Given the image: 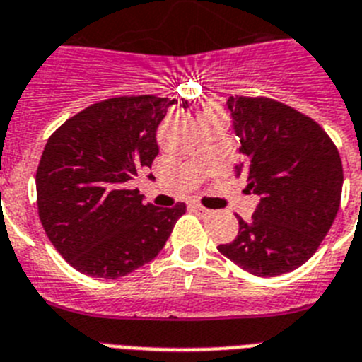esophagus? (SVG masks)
<instances>
[{
    "mask_svg": "<svg viewBox=\"0 0 362 362\" xmlns=\"http://www.w3.org/2000/svg\"><path fill=\"white\" fill-rule=\"evenodd\" d=\"M191 207H193L194 213L200 214V216H207V214H211V211L207 209V207H204V205H200V204H193Z\"/></svg>",
    "mask_w": 362,
    "mask_h": 362,
    "instance_id": "34e87169",
    "label": "esophagus"
}]
</instances>
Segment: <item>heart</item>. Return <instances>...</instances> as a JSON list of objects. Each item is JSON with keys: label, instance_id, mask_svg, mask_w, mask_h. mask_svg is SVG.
<instances>
[{"label": "heart", "instance_id": "obj_1", "mask_svg": "<svg viewBox=\"0 0 362 362\" xmlns=\"http://www.w3.org/2000/svg\"><path fill=\"white\" fill-rule=\"evenodd\" d=\"M213 115H223V113H221L216 106H213V104H207V106L200 112V119L202 117H213Z\"/></svg>", "mask_w": 362, "mask_h": 362}]
</instances>
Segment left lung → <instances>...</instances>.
<instances>
[{
	"label": "left lung",
	"mask_w": 362,
	"mask_h": 362,
	"mask_svg": "<svg viewBox=\"0 0 362 362\" xmlns=\"http://www.w3.org/2000/svg\"><path fill=\"white\" fill-rule=\"evenodd\" d=\"M240 136L236 177L259 197L250 221L218 245L221 256L259 278L292 272L314 256L341 205L343 164L328 133L305 113L270 97H229Z\"/></svg>",
	"instance_id": "left-lung-1"
}]
</instances>
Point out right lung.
I'll return each instance as SVG.
<instances>
[{
  "instance_id": "add662e5",
  "label": "right lung",
  "mask_w": 362,
  "mask_h": 362,
  "mask_svg": "<svg viewBox=\"0 0 362 362\" xmlns=\"http://www.w3.org/2000/svg\"><path fill=\"white\" fill-rule=\"evenodd\" d=\"M175 99L119 95L90 104L55 129L35 173L48 240L86 276L117 279L151 262L185 204H142L128 182L158 155L157 128ZM187 108V100H182Z\"/></svg>"
}]
</instances>
